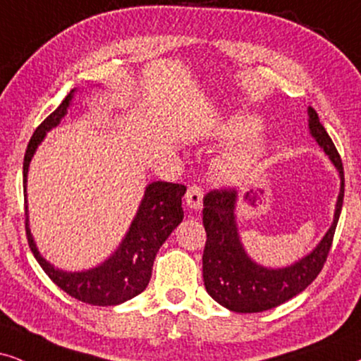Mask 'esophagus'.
<instances>
[{"label": "esophagus", "instance_id": "34e87169", "mask_svg": "<svg viewBox=\"0 0 361 361\" xmlns=\"http://www.w3.org/2000/svg\"><path fill=\"white\" fill-rule=\"evenodd\" d=\"M203 190L200 186H190L188 191H186V207L193 212H200L203 208Z\"/></svg>", "mask_w": 361, "mask_h": 361}]
</instances>
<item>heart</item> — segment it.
I'll list each match as a JSON object with an SVG mask.
<instances>
[{
    "instance_id": "b5f03b06",
    "label": "heart",
    "mask_w": 361,
    "mask_h": 361,
    "mask_svg": "<svg viewBox=\"0 0 361 361\" xmlns=\"http://www.w3.org/2000/svg\"><path fill=\"white\" fill-rule=\"evenodd\" d=\"M263 121L255 115H241L231 118L225 126L221 128V136L230 141H245L252 138L262 130ZM268 152V143L264 138H255L243 147L231 149L218 163L220 175L228 181L240 183L245 181L257 171L264 154Z\"/></svg>"
}]
</instances>
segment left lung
Listing matches in <instances>:
<instances>
[{"label": "left lung", "instance_id": "1", "mask_svg": "<svg viewBox=\"0 0 361 361\" xmlns=\"http://www.w3.org/2000/svg\"><path fill=\"white\" fill-rule=\"evenodd\" d=\"M310 136L317 141L340 176V191L336 198L333 221L323 238L312 252L286 267H264L255 262L245 250L240 238L238 193L236 191H212L203 202V226L207 230V245L203 252V281L208 295L221 307L236 313H258L288 302L307 288L318 273L335 235L341 207H343L345 178L340 154L317 111L308 106Z\"/></svg>", "mask_w": 361, "mask_h": 361}]
</instances>
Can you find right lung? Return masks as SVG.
<instances>
[{
    "label": "right lung",
    "instance_id": "1",
    "mask_svg": "<svg viewBox=\"0 0 361 361\" xmlns=\"http://www.w3.org/2000/svg\"><path fill=\"white\" fill-rule=\"evenodd\" d=\"M78 88L71 90L61 104L54 109L47 120L38 126L31 136L23 161V188H25L26 208V235L31 252L44 273L73 298L97 307H115L135 298L148 286L152 278L153 262L159 246L168 240L175 228L183 221L181 198L186 193V186L166 181H153L145 188L143 198L138 204L130 228L123 236L121 243L109 257L97 267L88 270L68 271L54 267L39 253L30 228L28 212V171L36 149L53 128H56L66 116L73 98Z\"/></svg>",
    "mask_w": 361,
    "mask_h": 361
}]
</instances>
